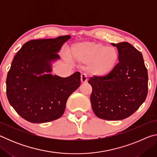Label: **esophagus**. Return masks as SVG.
I'll list each match as a JSON object with an SVG mask.
<instances>
[{
	"mask_svg": "<svg viewBox=\"0 0 157 157\" xmlns=\"http://www.w3.org/2000/svg\"><path fill=\"white\" fill-rule=\"evenodd\" d=\"M87 80H88V79H87L86 75H85V74H82V75H81V82H82V84L86 83Z\"/></svg>",
	"mask_w": 157,
	"mask_h": 157,
	"instance_id": "obj_1",
	"label": "esophagus"
}]
</instances>
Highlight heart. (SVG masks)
I'll return each instance as SVG.
<instances>
[{
	"mask_svg": "<svg viewBox=\"0 0 157 157\" xmlns=\"http://www.w3.org/2000/svg\"><path fill=\"white\" fill-rule=\"evenodd\" d=\"M70 56L79 63H88L87 73L96 78L107 75L118 62V52L115 48L94 41L73 45L70 50Z\"/></svg>",
	"mask_w": 157,
	"mask_h": 157,
	"instance_id": "heart-1",
	"label": "heart"
}]
</instances>
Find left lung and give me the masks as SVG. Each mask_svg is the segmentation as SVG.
Instances as JSON below:
<instances>
[{"label":"left lung","instance_id":"left-lung-1","mask_svg":"<svg viewBox=\"0 0 157 157\" xmlns=\"http://www.w3.org/2000/svg\"><path fill=\"white\" fill-rule=\"evenodd\" d=\"M111 44L118 49L119 62L107 75L90 78V99L98 118L120 121L132 115L145 100L147 70L141 52L128 42Z\"/></svg>","mask_w":157,"mask_h":157}]
</instances>
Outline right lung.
Instances as JSON below:
<instances>
[{"label":"right lung","instance_id":"obj_1","mask_svg":"<svg viewBox=\"0 0 157 157\" xmlns=\"http://www.w3.org/2000/svg\"><path fill=\"white\" fill-rule=\"evenodd\" d=\"M70 35L31 40L16 54L6 79L7 97L18 115L33 123L60 118L68 97L80 86V73L67 78L44 74Z\"/></svg>","mask_w":157,"mask_h":157}]
</instances>
